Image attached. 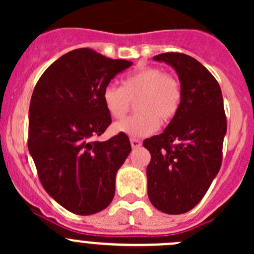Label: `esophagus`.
Returning <instances> with one entry per match:
<instances>
[{
    "label": "esophagus",
    "mask_w": 254,
    "mask_h": 254,
    "mask_svg": "<svg viewBox=\"0 0 254 254\" xmlns=\"http://www.w3.org/2000/svg\"><path fill=\"white\" fill-rule=\"evenodd\" d=\"M130 143H131L132 148H137V147H140V146H141V141H140V140H137V139H130Z\"/></svg>",
    "instance_id": "esophagus-1"
}]
</instances>
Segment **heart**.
Listing matches in <instances>:
<instances>
[{
	"label": "heart",
	"instance_id": "heart-1",
	"mask_svg": "<svg viewBox=\"0 0 254 254\" xmlns=\"http://www.w3.org/2000/svg\"><path fill=\"white\" fill-rule=\"evenodd\" d=\"M104 107L111 117L120 119L127 114L130 99H135L134 115L114 125L117 132L132 137L152 134L161 123L176 117L181 107V84L158 67H142L127 76L122 87L108 84L102 92Z\"/></svg>",
	"mask_w": 254,
	"mask_h": 254
}]
</instances>
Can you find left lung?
Wrapping results in <instances>:
<instances>
[{
	"label": "left lung",
	"instance_id": "left-lung-1",
	"mask_svg": "<svg viewBox=\"0 0 254 254\" xmlns=\"http://www.w3.org/2000/svg\"><path fill=\"white\" fill-rule=\"evenodd\" d=\"M153 60L175 68L182 101L162 134L143 141L151 153L147 194L157 210L179 215L203 199L220 171L227 130L224 99L214 76L191 56L166 53Z\"/></svg>",
	"mask_w": 254,
	"mask_h": 254
}]
</instances>
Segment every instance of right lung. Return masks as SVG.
<instances>
[{"label":"right lung","mask_w":254,"mask_h":254,"mask_svg":"<svg viewBox=\"0 0 254 254\" xmlns=\"http://www.w3.org/2000/svg\"><path fill=\"white\" fill-rule=\"evenodd\" d=\"M131 65L76 49L51 64L33 92L29 153L47 193L73 214H96L114 198L115 176L131 151L129 137L93 139L112 123L104 87Z\"/></svg>","instance_id":"1"}]
</instances>
